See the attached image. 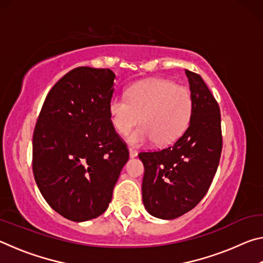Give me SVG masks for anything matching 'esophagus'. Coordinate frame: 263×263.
Segmentation results:
<instances>
[{"label":"esophagus","instance_id":"34e87169","mask_svg":"<svg viewBox=\"0 0 263 263\" xmlns=\"http://www.w3.org/2000/svg\"><path fill=\"white\" fill-rule=\"evenodd\" d=\"M128 153H130V158H136L137 157V155H138V152H137V151L136 149H132V148H130V149H128Z\"/></svg>","mask_w":263,"mask_h":263}]
</instances>
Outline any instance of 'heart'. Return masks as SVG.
Returning <instances> with one entry per match:
<instances>
[{
  "mask_svg": "<svg viewBox=\"0 0 263 263\" xmlns=\"http://www.w3.org/2000/svg\"><path fill=\"white\" fill-rule=\"evenodd\" d=\"M193 96L186 87L162 79L146 80L128 89L127 97L114 96L109 115L116 130L122 135L140 121L144 125L128 135L131 145L151 141L168 145L175 141L188 126L193 115Z\"/></svg>",
  "mask_w": 263,
  "mask_h": 263,
  "instance_id": "obj_1",
  "label": "heart"
}]
</instances>
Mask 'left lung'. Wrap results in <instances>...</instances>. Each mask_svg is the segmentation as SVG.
I'll list each match as a JSON object with an SVG mask.
<instances>
[{
  "instance_id": "1",
  "label": "left lung",
  "mask_w": 263,
  "mask_h": 263,
  "mask_svg": "<svg viewBox=\"0 0 263 263\" xmlns=\"http://www.w3.org/2000/svg\"><path fill=\"white\" fill-rule=\"evenodd\" d=\"M193 96L189 126L174 144L139 153L145 173L142 203L160 219H175L202 201L219 164L222 139L217 101L198 74L185 69Z\"/></svg>"
}]
</instances>
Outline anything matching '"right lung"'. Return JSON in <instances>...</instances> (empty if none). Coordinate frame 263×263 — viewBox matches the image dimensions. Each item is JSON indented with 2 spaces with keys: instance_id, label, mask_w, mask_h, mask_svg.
I'll return each mask as SVG.
<instances>
[{
  "instance_id": "1",
  "label": "right lung",
  "mask_w": 263,
  "mask_h": 263,
  "mask_svg": "<svg viewBox=\"0 0 263 263\" xmlns=\"http://www.w3.org/2000/svg\"><path fill=\"white\" fill-rule=\"evenodd\" d=\"M116 75L78 67L48 92L35 124L32 169L48 205L73 221L101 216L128 160L110 121Z\"/></svg>"
}]
</instances>
